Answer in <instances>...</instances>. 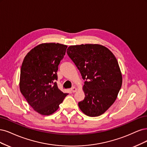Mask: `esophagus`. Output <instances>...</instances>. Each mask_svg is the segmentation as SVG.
<instances>
[{"instance_id":"34e87169","label":"esophagus","mask_w":147,"mask_h":147,"mask_svg":"<svg viewBox=\"0 0 147 147\" xmlns=\"http://www.w3.org/2000/svg\"><path fill=\"white\" fill-rule=\"evenodd\" d=\"M71 90L72 91V92L74 93V92H76L77 91V88L76 87H73L71 88Z\"/></svg>"}]
</instances>
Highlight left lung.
<instances>
[{
    "instance_id": "8db88e82",
    "label": "left lung",
    "mask_w": 147,
    "mask_h": 147,
    "mask_svg": "<svg viewBox=\"0 0 147 147\" xmlns=\"http://www.w3.org/2000/svg\"><path fill=\"white\" fill-rule=\"evenodd\" d=\"M67 53L86 79L83 86L85 98L78 103L89 117L103 114L116 100L122 85L118 61L106 47L98 44L70 46Z\"/></svg>"
}]
</instances>
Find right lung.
I'll return each instance as SVG.
<instances>
[{
	"mask_svg": "<svg viewBox=\"0 0 147 147\" xmlns=\"http://www.w3.org/2000/svg\"><path fill=\"white\" fill-rule=\"evenodd\" d=\"M67 46L46 42L36 46L22 61L20 88L29 105L42 115L53 114L67 93L59 89L58 66L63 58Z\"/></svg>",
	"mask_w": 147,
	"mask_h": 147,
	"instance_id": "right-lung-1",
	"label": "right lung"
}]
</instances>
